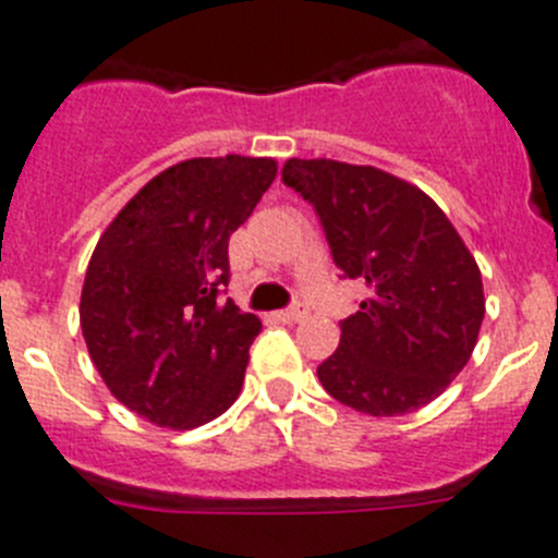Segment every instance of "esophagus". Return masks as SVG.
<instances>
[{
    "instance_id": "esophagus-1",
    "label": "esophagus",
    "mask_w": 558,
    "mask_h": 558,
    "mask_svg": "<svg viewBox=\"0 0 558 558\" xmlns=\"http://www.w3.org/2000/svg\"><path fill=\"white\" fill-rule=\"evenodd\" d=\"M303 316H305V308H303V305H291V308L278 311V314H275V319H278V323L291 325V323H300V319H303Z\"/></svg>"
}]
</instances>
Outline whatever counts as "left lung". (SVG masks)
Returning a JSON list of instances; mask_svg holds the SVG:
<instances>
[{"mask_svg":"<svg viewBox=\"0 0 558 558\" xmlns=\"http://www.w3.org/2000/svg\"><path fill=\"white\" fill-rule=\"evenodd\" d=\"M283 183L314 205L336 267L366 283L316 366L325 391L373 416L423 409L464 369L484 323V283L445 210L375 167L291 158Z\"/></svg>","mask_w":558,"mask_h":558,"instance_id":"left-lung-1","label":"left lung"}]
</instances>
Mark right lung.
<instances>
[{
  "label": "right lung",
  "instance_id": "add662e5",
  "mask_svg": "<svg viewBox=\"0 0 558 558\" xmlns=\"http://www.w3.org/2000/svg\"><path fill=\"white\" fill-rule=\"evenodd\" d=\"M275 174V158L180 160L99 235L80 294L85 348L110 395L158 428H199L242 391L260 319L219 294L230 233Z\"/></svg>",
  "mask_w": 558,
  "mask_h": 558
}]
</instances>
